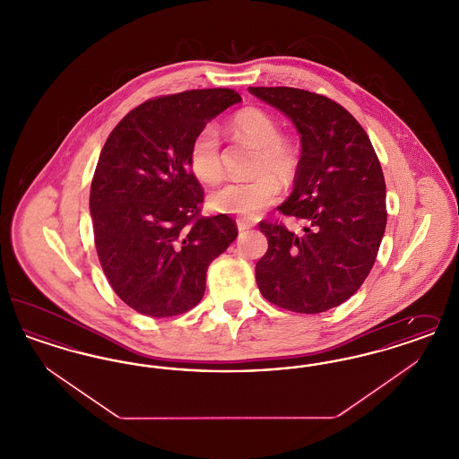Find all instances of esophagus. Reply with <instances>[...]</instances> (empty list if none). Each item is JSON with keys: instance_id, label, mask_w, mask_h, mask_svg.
Here are the masks:
<instances>
[{"instance_id": "obj_1", "label": "esophagus", "mask_w": 459, "mask_h": 459, "mask_svg": "<svg viewBox=\"0 0 459 459\" xmlns=\"http://www.w3.org/2000/svg\"><path fill=\"white\" fill-rule=\"evenodd\" d=\"M251 227H253V225L247 223V221H242V220L238 221V230H239V232H246V230H249Z\"/></svg>"}]
</instances>
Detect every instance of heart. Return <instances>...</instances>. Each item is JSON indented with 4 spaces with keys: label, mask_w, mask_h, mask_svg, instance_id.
<instances>
[{
    "label": "heart",
    "mask_w": 459,
    "mask_h": 459,
    "mask_svg": "<svg viewBox=\"0 0 459 459\" xmlns=\"http://www.w3.org/2000/svg\"><path fill=\"white\" fill-rule=\"evenodd\" d=\"M230 129L258 146L253 169L258 175L251 180H232L220 186L208 197V204L219 213L255 219L277 199L279 183L276 180L289 184L294 178L298 160L281 139V129L275 118L263 109H242L232 118ZM189 167L197 180L204 184H215L221 177L220 134L213 124L204 126L195 135L189 150Z\"/></svg>",
    "instance_id": "heart-1"
}]
</instances>
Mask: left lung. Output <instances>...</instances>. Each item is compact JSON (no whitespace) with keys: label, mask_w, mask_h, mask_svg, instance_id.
<instances>
[{"label":"left lung","mask_w":459,"mask_h":459,"mask_svg":"<svg viewBox=\"0 0 459 459\" xmlns=\"http://www.w3.org/2000/svg\"><path fill=\"white\" fill-rule=\"evenodd\" d=\"M282 111L301 137L294 189L279 212L301 232L260 221L268 251L256 263L264 299L296 313L342 305L370 273L385 232V180L363 127L325 96L294 88H249Z\"/></svg>","instance_id":"8db88e82"}]
</instances>
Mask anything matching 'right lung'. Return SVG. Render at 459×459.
Listing matches in <instances>:
<instances>
[{
  "label": "right lung",
  "mask_w": 459,
  "mask_h": 459,
  "mask_svg": "<svg viewBox=\"0 0 459 459\" xmlns=\"http://www.w3.org/2000/svg\"><path fill=\"white\" fill-rule=\"evenodd\" d=\"M240 101L221 88L156 98L129 111L101 150L89 196L96 251L117 296L141 315L195 307L210 263L238 238L227 215H199L203 187L189 150L197 132Z\"/></svg>",
  "instance_id": "right-lung-1"
}]
</instances>
